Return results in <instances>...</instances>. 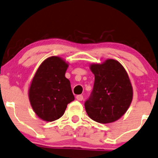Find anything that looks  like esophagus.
Here are the masks:
<instances>
[{
  "instance_id": "1",
  "label": "esophagus",
  "mask_w": 158,
  "mask_h": 158,
  "mask_svg": "<svg viewBox=\"0 0 158 158\" xmlns=\"http://www.w3.org/2000/svg\"><path fill=\"white\" fill-rule=\"evenodd\" d=\"M76 99H77L78 101H82L83 100V96L81 94H79V95H77V97H76Z\"/></svg>"
}]
</instances>
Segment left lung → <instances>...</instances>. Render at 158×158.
<instances>
[{"label":"left lung","mask_w":158,"mask_h":158,"mask_svg":"<svg viewBox=\"0 0 158 158\" xmlns=\"http://www.w3.org/2000/svg\"><path fill=\"white\" fill-rule=\"evenodd\" d=\"M90 69L94 83L84 103L87 114L99 123H111L125 114L133 100V88L126 70L119 62L108 59L93 64Z\"/></svg>","instance_id":"1"}]
</instances>
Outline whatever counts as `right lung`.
Wrapping results in <instances>:
<instances>
[{"instance_id": "right-lung-1", "label": "right lung", "mask_w": 158, "mask_h": 158, "mask_svg": "<svg viewBox=\"0 0 158 158\" xmlns=\"http://www.w3.org/2000/svg\"><path fill=\"white\" fill-rule=\"evenodd\" d=\"M68 64L57 56L42 62L32 80L28 97L33 110L46 122L61 118L67 105L75 100L65 73Z\"/></svg>"}]
</instances>
